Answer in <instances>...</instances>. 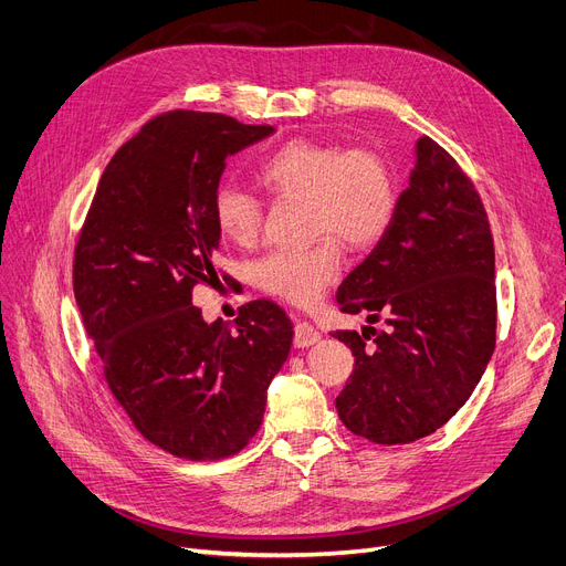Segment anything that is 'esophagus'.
<instances>
[{
  "label": "esophagus",
  "instance_id": "esophagus-1",
  "mask_svg": "<svg viewBox=\"0 0 566 566\" xmlns=\"http://www.w3.org/2000/svg\"><path fill=\"white\" fill-rule=\"evenodd\" d=\"M318 338H321V332L315 329L313 325L302 323V321L295 323V346L297 348H308V346L318 342Z\"/></svg>",
  "mask_w": 566,
  "mask_h": 566
}]
</instances>
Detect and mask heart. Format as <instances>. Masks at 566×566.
Returning <instances> with one entry per match:
<instances>
[{
	"label": "heart",
	"instance_id": "obj_1",
	"mask_svg": "<svg viewBox=\"0 0 566 566\" xmlns=\"http://www.w3.org/2000/svg\"><path fill=\"white\" fill-rule=\"evenodd\" d=\"M258 184L279 199H306L313 234L325 237L304 251H279L253 269V281L266 295L308 306L342 274L344 251L367 248L388 232L397 211V184L388 157L371 146L295 139L271 150L255 167ZM211 213L218 232L248 248L262 232L260 199L234 184L213 192Z\"/></svg>",
	"mask_w": 566,
	"mask_h": 566
}]
</instances>
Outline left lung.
Wrapping results in <instances>:
<instances>
[{
    "label": "left lung",
    "mask_w": 566,
    "mask_h": 566,
    "mask_svg": "<svg viewBox=\"0 0 566 566\" xmlns=\"http://www.w3.org/2000/svg\"><path fill=\"white\" fill-rule=\"evenodd\" d=\"M344 313L388 329H338L355 369L336 411L353 434L411 443L437 432L476 390L494 350V243L460 165L420 137L388 232L338 285Z\"/></svg>",
    "instance_id": "1"
}]
</instances>
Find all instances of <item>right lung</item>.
Here are the masks:
<instances>
[{
	"mask_svg": "<svg viewBox=\"0 0 566 566\" xmlns=\"http://www.w3.org/2000/svg\"><path fill=\"white\" fill-rule=\"evenodd\" d=\"M274 134L222 113L169 111L106 165L74 251V297L113 397L167 453L230 458L262 424L292 344L285 311L255 300L207 323L192 290L216 276L211 201L224 160Z\"/></svg>",
	"mask_w": 566,
	"mask_h": 566,
	"instance_id": "obj_1",
	"label": "right lung"
}]
</instances>
